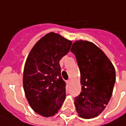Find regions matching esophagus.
Segmentation results:
<instances>
[{"mask_svg":"<svg viewBox=\"0 0 126 126\" xmlns=\"http://www.w3.org/2000/svg\"><path fill=\"white\" fill-rule=\"evenodd\" d=\"M66 83L68 85H69L71 83V80L70 79H69V80H66Z\"/></svg>","mask_w":126,"mask_h":126,"instance_id":"1","label":"esophagus"}]
</instances>
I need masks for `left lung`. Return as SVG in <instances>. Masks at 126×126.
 <instances>
[{
	"label": "left lung",
	"mask_w": 126,
	"mask_h": 126,
	"mask_svg": "<svg viewBox=\"0 0 126 126\" xmlns=\"http://www.w3.org/2000/svg\"><path fill=\"white\" fill-rule=\"evenodd\" d=\"M71 52L76 56L82 85V91L74 99L76 111L83 119L94 118L104 111L111 97L116 81L114 66L91 42L76 41Z\"/></svg>",
	"instance_id": "1"
}]
</instances>
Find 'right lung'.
<instances>
[{"mask_svg": "<svg viewBox=\"0 0 126 126\" xmlns=\"http://www.w3.org/2000/svg\"><path fill=\"white\" fill-rule=\"evenodd\" d=\"M72 41L58 33L45 35L27 57L23 86L33 110L45 117L54 116L66 97V83L61 76L60 61L69 50Z\"/></svg>", "mask_w": 126, "mask_h": 126, "instance_id": "1", "label": "right lung"}]
</instances>
